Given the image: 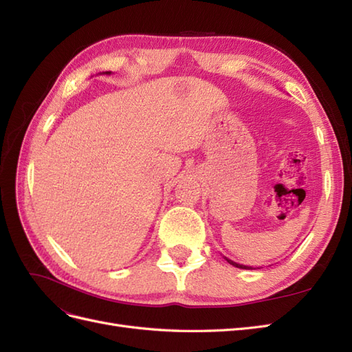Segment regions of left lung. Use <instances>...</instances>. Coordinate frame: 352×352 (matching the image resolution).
<instances>
[{"mask_svg": "<svg viewBox=\"0 0 352 352\" xmlns=\"http://www.w3.org/2000/svg\"><path fill=\"white\" fill-rule=\"evenodd\" d=\"M226 258V257H225ZM228 260V263H230L232 265H235V267H238V269H252V267H250V265H243V264H239V263H235V261H232V260H229V258H226Z\"/></svg>", "mask_w": 352, "mask_h": 352, "instance_id": "left-lung-1", "label": "left lung"}]
</instances>
